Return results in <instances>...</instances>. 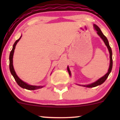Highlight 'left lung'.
Instances as JSON below:
<instances>
[{"label": "left lung", "mask_w": 120, "mask_h": 120, "mask_svg": "<svg viewBox=\"0 0 120 120\" xmlns=\"http://www.w3.org/2000/svg\"><path fill=\"white\" fill-rule=\"evenodd\" d=\"M94 27H95V30H96V31H97L98 34V35L100 37V38H101V39L103 40L104 42L105 43L106 46H107V48H108L109 52V54H110V65H109V68L108 73H107L105 75H104V76L102 77L101 78H100V79H99L98 80L96 81V82H94V83L90 84V85H83V86L87 87H94L98 86V85H101V84H102L103 83H104V82H105V81L106 80V79H107V78H108L109 74L110 73H111V71H112V65H113L112 56V49H111V47H110L109 45L108 39H107V38H106V37L105 36V35H104V34H103V33L101 32V31L100 30V28L97 25H94ZM67 69H68V71L69 72V75H71V71H70V70H69V69L68 67V68H67Z\"/></svg>", "instance_id": "1"}]
</instances>
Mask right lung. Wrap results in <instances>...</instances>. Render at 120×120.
<instances>
[{
    "mask_svg": "<svg viewBox=\"0 0 120 120\" xmlns=\"http://www.w3.org/2000/svg\"><path fill=\"white\" fill-rule=\"evenodd\" d=\"M21 38V36L20 37V38L19 39H17L16 42H15L14 45L13 46V48H12V51H11L10 55H9V69H10V71L12 75H13V77H14L15 81H16L17 83L21 87L23 88V89H27V90H37V89H41L43 86H32V85H29L28 84H27L25 82H24V81H22L21 79H20V78L18 77V76L16 74V72H15L14 68H13V53H14L15 47H16V44L17 43V42L20 41V39Z\"/></svg>",
    "mask_w": 120,
    "mask_h": 120,
    "instance_id": "1",
    "label": "right lung"
}]
</instances>
